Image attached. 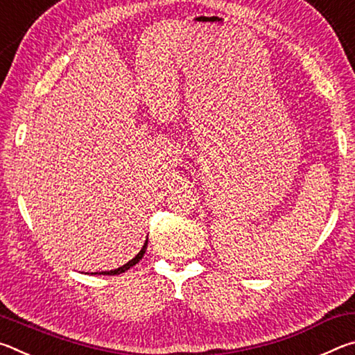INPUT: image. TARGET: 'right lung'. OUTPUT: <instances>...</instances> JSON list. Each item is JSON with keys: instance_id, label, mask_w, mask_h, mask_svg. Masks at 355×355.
I'll return each instance as SVG.
<instances>
[{"instance_id": "obj_1", "label": "right lung", "mask_w": 355, "mask_h": 355, "mask_svg": "<svg viewBox=\"0 0 355 355\" xmlns=\"http://www.w3.org/2000/svg\"><path fill=\"white\" fill-rule=\"evenodd\" d=\"M147 239H146V243H144V245H142V249L139 250V254H137L135 258H131V260L128 261V263H125L123 266H120V268H117V269H111V271H101V272H92V274H100V275H117V274H122V272H125V271H128V269L131 268V266H135L136 263H139V260L141 258L144 257V254H146V249H147Z\"/></svg>"}]
</instances>
